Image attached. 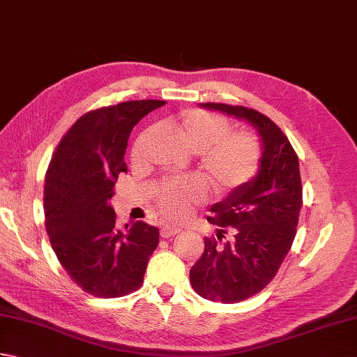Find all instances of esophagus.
Segmentation results:
<instances>
[{"label": "esophagus", "instance_id": "34e87169", "mask_svg": "<svg viewBox=\"0 0 357 357\" xmlns=\"http://www.w3.org/2000/svg\"><path fill=\"white\" fill-rule=\"evenodd\" d=\"M176 233H179L178 227H169V225H165V227H162V229H161V236H162V238H172L173 234H176Z\"/></svg>", "mask_w": 357, "mask_h": 357}]
</instances>
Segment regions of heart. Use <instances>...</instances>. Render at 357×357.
<instances>
[{"mask_svg": "<svg viewBox=\"0 0 357 357\" xmlns=\"http://www.w3.org/2000/svg\"><path fill=\"white\" fill-rule=\"evenodd\" d=\"M170 126L185 146L199 153L201 169L218 190H231L252 179L259 169L261 147L253 135L229 132L230 123L208 110L190 109L172 118ZM141 142L135 144L138 155ZM202 198V188L193 179L167 183L159 190V206L169 219H183L192 204Z\"/></svg>", "mask_w": 357, "mask_h": 357, "instance_id": "b5f03b06", "label": "heart"}]
</instances>
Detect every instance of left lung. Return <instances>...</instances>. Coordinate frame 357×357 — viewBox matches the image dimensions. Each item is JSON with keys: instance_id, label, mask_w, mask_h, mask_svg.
Returning <instances> with one entry per match:
<instances>
[{"instance_id": "obj_1", "label": "left lung", "mask_w": 357, "mask_h": 357, "mask_svg": "<svg viewBox=\"0 0 357 357\" xmlns=\"http://www.w3.org/2000/svg\"><path fill=\"white\" fill-rule=\"evenodd\" d=\"M256 128L259 169L210 207L216 236L204 239V253L190 270L193 290L204 299L234 304L261 291L290 252L302 207L299 159L282 130L262 113L242 105L199 104Z\"/></svg>"}]
</instances>
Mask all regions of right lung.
Wrapping results in <instances>:
<instances>
[{"mask_svg": "<svg viewBox=\"0 0 357 357\" xmlns=\"http://www.w3.org/2000/svg\"><path fill=\"white\" fill-rule=\"evenodd\" d=\"M165 101H127L82 115L58 144L44 181L45 230L72 280L96 298L138 290L159 230L116 227L110 206L133 127Z\"/></svg>", "mask_w": 357, "mask_h": 357, "instance_id": "obj_1", "label": "right lung"}]
</instances>
